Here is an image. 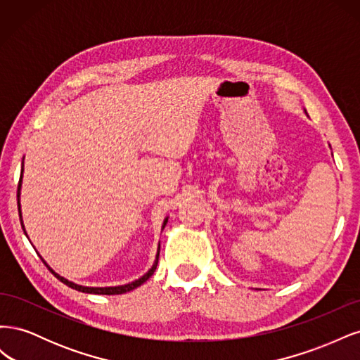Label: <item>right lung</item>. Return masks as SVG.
<instances>
[{"instance_id": "right-lung-1", "label": "right lung", "mask_w": 360, "mask_h": 360, "mask_svg": "<svg viewBox=\"0 0 360 360\" xmlns=\"http://www.w3.org/2000/svg\"><path fill=\"white\" fill-rule=\"evenodd\" d=\"M20 180H22V174H20ZM20 180H19V184H18V207H19V191H20ZM19 216H20V210H19ZM165 224H167V221L163 222V226H165ZM158 258H159V252H158V257H156V263H155V266L151 267V270L148 271L147 275H144L143 278H139L138 281H135V282H132V284H127V285H120V287H105V288H91V287H82V285H76V284H73V282H70V281H68V279H64V278H61L60 275H57L56 271H53L52 269H49L48 266V269L52 271L53 275H56L63 284H66L68 287H70V288H73V290H78V291H82V292H90V294H123V292H127V291H130V290H135L136 287H139L141 284H144V282L155 274V270H156V266H158Z\"/></svg>"}]
</instances>
